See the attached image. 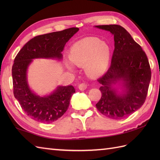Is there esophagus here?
Masks as SVG:
<instances>
[{
  "label": "esophagus",
  "instance_id": "1",
  "mask_svg": "<svg viewBox=\"0 0 160 160\" xmlns=\"http://www.w3.org/2000/svg\"><path fill=\"white\" fill-rule=\"evenodd\" d=\"M87 86H88V84L87 82H82V83L80 84V85H79V87H78V88H79L80 90L84 91L87 89Z\"/></svg>",
  "mask_w": 160,
  "mask_h": 160
}]
</instances>
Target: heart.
Listing matches in <instances>:
<instances>
[{"mask_svg": "<svg viewBox=\"0 0 160 160\" xmlns=\"http://www.w3.org/2000/svg\"><path fill=\"white\" fill-rule=\"evenodd\" d=\"M110 54V47L106 42L95 37H87L73 44L69 57L75 65L84 67L86 73L90 76L98 77L106 71ZM65 65L69 69H73L70 62H66Z\"/></svg>", "mask_w": 160, "mask_h": 160, "instance_id": "obj_1", "label": "heart"}]
</instances>
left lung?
Masks as SVG:
<instances>
[{
	"instance_id": "left-lung-1",
	"label": "left lung",
	"mask_w": 160,
	"mask_h": 160,
	"mask_svg": "<svg viewBox=\"0 0 160 160\" xmlns=\"http://www.w3.org/2000/svg\"><path fill=\"white\" fill-rule=\"evenodd\" d=\"M114 36L115 49L108 71L98 81L102 97L96 104L100 113L121 120L140 108L147 98L151 78L148 58L131 34L118 25H97ZM120 83L123 92L117 93L114 84Z\"/></svg>"
}]
</instances>
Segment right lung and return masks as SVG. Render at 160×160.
<instances>
[{"label": "right lung", "instance_id": "1", "mask_svg": "<svg viewBox=\"0 0 160 160\" xmlns=\"http://www.w3.org/2000/svg\"><path fill=\"white\" fill-rule=\"evenodd\" d=\"M78 28L37 36L27 42L17 54L12 66L13 95L25 113L33 120L52 123L64 115L76 92L72 85L58 86L49 96L40 97L30 89L27 71L34 58H62L64 45Z\"/></svg>", "mask_w": 160, "mask_h": 160}]
</instances>
